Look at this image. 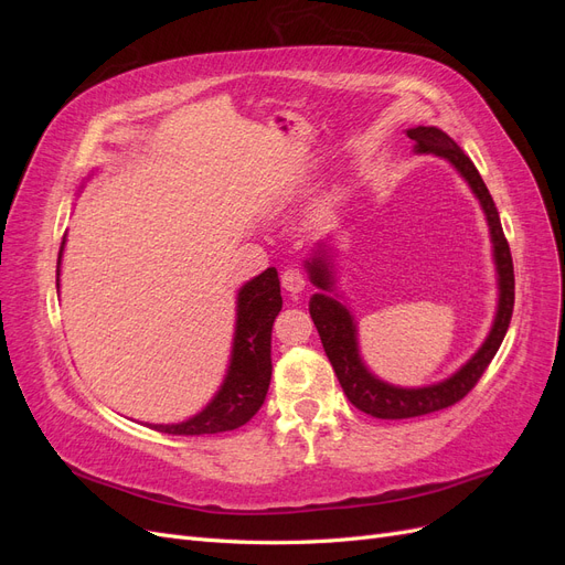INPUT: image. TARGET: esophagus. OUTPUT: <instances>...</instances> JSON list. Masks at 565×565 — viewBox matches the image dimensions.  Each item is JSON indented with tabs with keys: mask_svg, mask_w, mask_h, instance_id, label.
<instances>
[{
	"mask_svg": "<svg viewBox=\"0 0 565 565\" xmlns=\"http://www.w3.org/2000/svg\"><path fill=\"white\" fill-rule=\"evenodd\" d=\"M282 287L287 289V292H301V289L306 287V276L299 268L289 266L282 270Z\"/></svg>",
	"mask_w": 565,
	"mask_h": 565,
	"instance_id": "34e87169",
	"label": "esophagus"
}]
</instances>
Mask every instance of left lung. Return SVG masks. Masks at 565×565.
I'll use <instances>...</instances> for the list:
<instances>
[{
  "label": "left lung",
  "instance_id": "left-lung-1",
  "mask_svg": "<svg viewBox=\"0 0 565 565\" xmlns=\"http://www.w3.org/2000/svg\"><path fill=\"white\" fill-rule=\"evenodd\" d=\"M407 136L417 143V152H434V156L450 160L457 167V172L469 181L476 198L481 200L494 245V262H498L500 273V309L486 344L455 374V377L426 388H396L374 380L363 367L355 349L353 320L344 306L330 299L328 295H313L309 311L341 388H344L347 398L361 409V413L377 419L422 417L459 403L478 384V380L483 377V372L492 363L494 353L502 347V339L511 322V313H514V262H511V249L500 224L498 207H494V202L488 193V185L483 183L481 174H478V169L446 131H440L436 127H415L407 129ZM309 270L311 280L320 289L332 287L330 270L324 266V262H320V256L309 264Z\"/></svg>",
  "mask_w": 565,
  "mask_h": 565
}]
</instances>
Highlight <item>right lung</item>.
Returning <instances> with one entry per match:
<instances>
[{
  "instance_id": "1",
  "label": "right lung",
  "mask_w": 565,
  "mask_h": 565,
  "mask_svg": "<svg viewBox=\"0 0 565 565\" xmlns=\"http://www.w3.org/2000/svg\"><path fill=\"white\" fill-rule=\"evenodd\" d=\"M63 252V243H61ZM61 252L56 264V285L61 268ZM282 309L278 270L268 268L249 280L237 297V328L233 341V358L228 377L216 398L193 419L156 426L172 436H204L224 434L247 424L266 401L270 384V334L273 322Z\"/></svg>"
}]
</instances>
